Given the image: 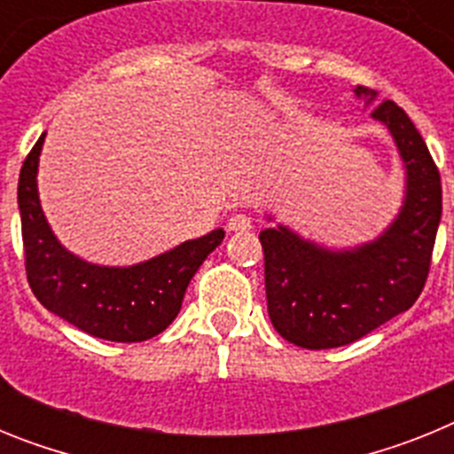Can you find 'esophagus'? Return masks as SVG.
<instances>
[{
	"label": "esophagus",
	"instance_id": "esophagus-1",
	"mask_svg": "<svg viewBox=\"0 0 454 454\" xmlns=\"http://www.w3.org/2000/svg\"><path fill=\"white\" fill-rule=\"evenodd\" d=\"M227 230L230 231H247L252 230V218L246 214H236L227 220Z\"/></svg>",
	"mask_w": 454,
	"mask_h": 454
}]
</instances>
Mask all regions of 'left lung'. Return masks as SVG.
I'll list each match as a JSON object with an SVG mask.
<instances>
[{
	"label": "left lung",
	"mask_w": 454,
	"mask_h": 454,
	"mask_svg": "<svg viewBox=\"0 0 454 454\" xmlns=\"http://www.w3.org/2000/svg\"><path fill=\"white\" fill-rule=\"evenodd\" d=\"M371 104L375 90L355 88ZM391 131L407 195L380 239L355 250H327L286 227L259 234L266 266L268 316L288 343L307 350L348 346L407 311L430 275L441 220V175L423 136L391 99L371 111Z\"/></svg>",
	"instance_id": "1"
}]
</instances>
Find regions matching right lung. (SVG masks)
<instances>
[{"label": "right lung", "mask_w": 454, "mask_h": 454, "mask_svg": "<svg viewBox=\"0 0 454 454\" xmlns=\"http://www.w3.org/2000/svg\"><path fill=\"white\" fill-rule=\"evenodd\" d=\"M43 143L45 134L24 159L18 182L24 268L34 295L51 314L98 339L138 343L161 334L177 318L188 282L223 243L224 231L214 230L129 268L83 262L56 240L40 208L35 175Z\"/></svg>", "instance_id": "right-lung-1"}]
</instances>
